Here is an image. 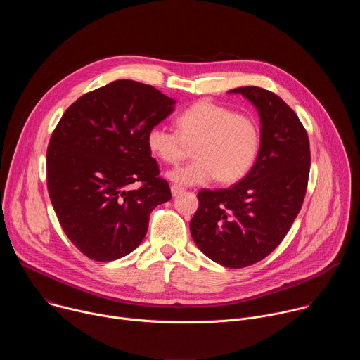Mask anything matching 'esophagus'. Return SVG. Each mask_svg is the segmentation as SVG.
Listing matches in <instances>:
<instances>
[{"label":"esophagus","mask_w":360,"mask_h":360,"mask_svg":"<svg viewBox=\"0 0 360 360\" xmlns=\"http://www.w3.org/2000/svg\"><path fill=\"white\" fill-rule=\"evenodd\" d=\"M184 191H185V188H184V186H181V185L174 184V185L171 186V192H172V195H174V196L179 195V193H181V192H184Z\"/></svg>","instance_id":"34e87169"}]
</instances>
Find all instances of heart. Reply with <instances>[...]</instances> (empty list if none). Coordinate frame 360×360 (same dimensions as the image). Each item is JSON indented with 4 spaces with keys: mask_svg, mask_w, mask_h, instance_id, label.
Segmentation results:
<instances>
[{
    "mask_svg": "<svg viewBox=\"0 0 360 360\" xmlns=\"http://www.w3.org/2000/svg\"><path fill=\"white\" fill-rule=\"evenodd\" d=\"M176 131L153 125L146 145L153 157L176 164L195 145V161L168 172L181 185L208 184L218 178L229 184L243 178L252 168L261 145L259 127L246 114H235L217 102L202 99L176 117Z\"/></svg>",
    "mask_w": 360,
    "mask_h": 360,
    "instance_id": "b5f03b06",
    "label": "heart"
}]
</instances>
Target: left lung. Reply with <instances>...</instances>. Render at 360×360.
Returning a JSON list of instances; mask_svg holds the SVG:
<instances>
[{"label":"left lung","instance_id":"left-lung-1","mask_svg":"<svg viewBox=\"0 0 360 360\" xmlns=\"http://www.w3.org/2000/svg\"><path fill=\"white\" fill-rule=\"evenodd\" d=\"M261 118V148L238 184L198 192L189 229L196 246L225 268L262 261L282 242L304 199L311 169L309 138L297 115L276 94L240 86Z\"/></svg>","mask_w":360,"mask_h":360}]
</instances>
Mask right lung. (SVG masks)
I'll use <instances>...</instances> for the list:
<instances>
[{
    "label": "right lung",
    "instance_id": "1",
    "mask_svg": "<svg viewBox=\"0 0 360 360\" xmlns=\"http://www.w3.org/2000/svg\"><path fill=\"white\" fill-rule=\"evenodd\" d=\"M174 105L157 88L118 79L78 98L51 135L48 193L64 232L89 259L131 253L150 212L172 198L146 134Z\"/></svg>",
    "mask_w": 360,
    "mask_h": 360
}]
</instances>
